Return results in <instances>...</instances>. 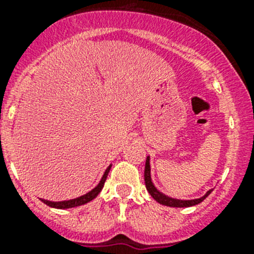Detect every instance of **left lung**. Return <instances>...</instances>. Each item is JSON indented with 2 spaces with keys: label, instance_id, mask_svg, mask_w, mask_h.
Wrapping results in <instances>:
<instances>
[{
  "label": "left lung",
  "instance_id": "left-lung-1",
  "mask_svg": "<svg viewBox=\"0 0 254 254\" xmlns=\"http://www.w3.org/2000/svg\"><path fill=\"white\" fill-rule=\"evenodd\" d=\"M145 185H146V190H149V193L151 194L152 198L155 201H158L159 203L161 205H165V206H170V207H190V206H194V205H198L208 196V194L212 192V190H210L207 193L205 194L203 197L201 198H197V199H190V201H183V199H176V198H170V197L165 196L161 192H159L156 188L154 187L151 182V176H150V156L146 158V164H145Z\"/></svg>",
  "mask_w": 254,
  "mask_h": 254
}]
</instances>
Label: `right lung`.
I'll list each match as a JSON object with an SVG mask.
<instances>
[{
    "label": "right lung",
    "instance_id": "add662e5",
    "mask_svg": "<svg viewBox=\"0 0 254 254\" xmlns=\"http://www.w3.org/2000/svg\"><path fill=\"white\" fill-rule=\"evenodd\" d=\"M111 167L112 165H109V167L107 168V170H105L102 181L99 182V185L96 186L93 190H90L89 193L84 194V196L78 197V198L69 199V201H61V202H52V201H47V199H42V201H43L46 205L51 206V207H55V208H71V207H76V206H81V205H85V203H87V202H90L91 199H94L96 196H98V194L100 193V190H102L103 187H104V183H105V181H107L108 173H109V170H111Z\"/></svg>",
    "mask_w": 254,
    "mask_h": 254
}]
</instances>
